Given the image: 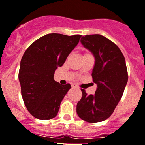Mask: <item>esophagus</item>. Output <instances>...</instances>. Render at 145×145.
<instances>
[{"instance_id":"esophagus-1","label":"esophagus","mask_w":145,"mask_h":145,"mask_svg":"<svg viewBox=\"0 0 145 145\" xmlns=\"http://www.w3.org/2000/svg\"><path fill=\"white\" fill-rule=\"evenodd\" d=\"M71 87H72V88H77V87H78V86H76V84L72 83V84H71Z\"/></svg>"}]
</instances>
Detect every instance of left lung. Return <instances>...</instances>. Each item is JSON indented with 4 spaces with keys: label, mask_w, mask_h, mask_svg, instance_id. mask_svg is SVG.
Wrapping results in <instances>:
<instances>
[{
    "label": "left lung",
    "mask_w": 145,
    "mask_h": 145,
    "mask_svg": "<svg viewBox=\"0 0 145 145\" xmlns=\"http://www.w3.org/2000/svg\"><path fill=\"white\" fill-rule=\"evenodd\" d=\"M80 42L95 59L91 76L97 88L94 95L81 89L76 113L84 121L99 122L110 117L122 97L128 80L125 59L119 47L103 35L82 36Z\"/></svg>",
    "instance_id": "obj_1"
}]
</instances>
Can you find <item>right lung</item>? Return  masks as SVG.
I'll use <instances>...</instances> for the list:
<instances>
[{"instance_id":"obj_1","label":"right lung","mask_w":145,"mask_h":145,"mask_svg":"<svg viewBox=\"0 0 145 145\" xmlns=\"http://www.w3.org/2000/svg\"><path fill=\"white\" fill-rule=\"evenodd\" d=\"M80 37L48 34L35 41L24 54L18 79L24 104L34 117L46 120L57 115L71 85L54 81V72L64 64Z\"/></svg>"}]
</instances>
